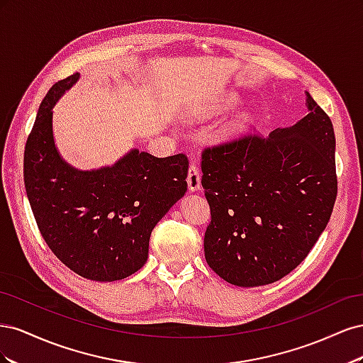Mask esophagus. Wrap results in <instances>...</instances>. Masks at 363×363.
<instances>
[{
    "label": "esophagus",
    "instance_id": "esophagus-1",
    "mask_svg": "<svg viewBox=\"0 0 363 363\" xmlns=\"http://www.w3.org/2000/svg\"><path fill=\"white\" fill-rule=\"evenodd\" d=\"M186 180H188V186L191 191H199L201 188V174L199 169V164L194 162L191 163L189 171H188V177H186Z\"/></svg>",
    "mask_w": 363,
    "mask_h": 363
}]
</instances>
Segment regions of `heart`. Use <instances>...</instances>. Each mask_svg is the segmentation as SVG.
<instances>
[{"instance_id":"1","label":"heart","mask_w":363,"mask_h":363,"mask_svg":"<svg viewBox=\"0 0 363 363\" xmlns=\"http://www.w3.org/2000/svg\"><path fill=\"white\" fill-rule=\"evenodd\" d=\"M250 124V119L248 116H240L238 118L236 121H233V123H230L227 127H225V133L228 136H236L239 133H242V131L245 130V127Z\"/></svg>"}]
</instances>
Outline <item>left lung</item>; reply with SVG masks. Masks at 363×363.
Returning a JSON list of instances; mask_svg holds the SVG:
<instances>
[{
	"label": "left lung",
	"mask_w": 363,
	"mask_h": 363,
	"mask_svg": "<svg viewBox=\"0 0 363 363\" xmlns=\"http://www.w3.org/2000/svg\"><path fill=\"white\" fill-rule=\"evenodd\" d=\"M307 115L269 136L245 133L206 147L201 184L211 207L206 262L252 288L283 279L307 257L337 195L335 131L306 92Z\"/></svg>",
	"instance_id": "obj_1"
}]
</instances>
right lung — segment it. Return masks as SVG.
<instances>
[{
	"instance_id": "add662e5",
	"label": "right lung",
	"mask_w": 363,
	"mask_h": 363,
	"mask_svg": "<svg viewBox=\"0 0 363 363\" xmlns=\"http://www.w3.org/2000/svg\"><path fill=\"white\" fill-rule=\"evenodd\" d=\"M77 80L79 72L54 83L39 106L24 151L26 191L65 267L89 280H123L145 265L152 228L188 191L189 160L133 150L112 168H71L54 147L51 108Z\"/></svg>"
}]
</instances>
